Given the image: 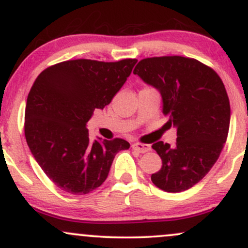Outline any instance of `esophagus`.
<instances>
[{
	"mask_svg": "<svg viewBox=\"0 0 248 248\" xmlns=\"http://www.w3.org/2000/svg\"><path fill=\"white\" fill-rule=\"evenodd\" d=\"M132 148L134 150H136V152L139 153H147L149 152L150 149H152V147L149 146V144H144V143H139V142H136V143H133L132 144Z\"/></svg>",
	"mask_w": 248,
	"mask_h": 248,
	"instance_id": "1",
	"label": "esophagus"
}]
</instances>
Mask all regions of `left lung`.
Listing matches in <instances>:
<instances>
[{"mask_svg":"<svg viewBox=\"0 0 248 248\" xmlns=\"http://www.w3.org/2000/svg\"><path fill=\"white\" fill-rule=\"evenodd\" d=\"M134 75L160 92L162 112L177 130L173 147L153 144L162 158L153 183L167 192L190 189L211 170L226 142L231 108L223 81L206 65L181 56L142 59Z\"/></svg>","mask_w":248,"mask_h":248,"instance_id":"left-lung-1","label":"left lung"}]
</instances>
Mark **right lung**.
<instances>
[{"label":"right lung","instance_id":"right-lung-1","mask_svg":"<svg viewBox=\"0 0 248 248\" xmlns=\"http://www.w3.org/2000/svg\"><path fill=\"white\" fill-rule=\"evenodd\" d=\"M136 59L105 62L76 59L37 77L25 106L24 133L37 163L59 189L86 195L106 181L115 155L129 148L122 139L90 140L86 124L110 104Z\"/></svg>","mask_w":248,"mask_h":248}]
</instances>
